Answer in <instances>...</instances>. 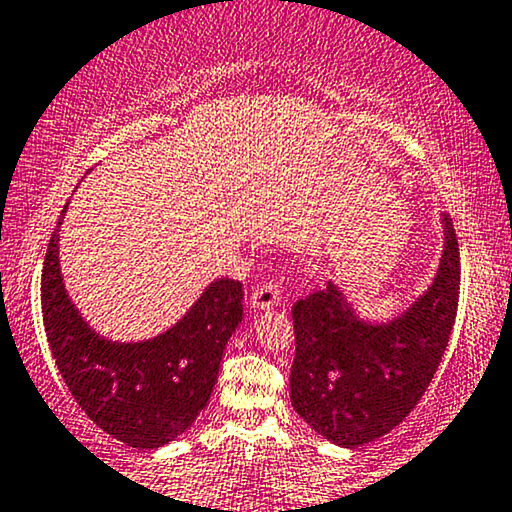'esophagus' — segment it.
Here are the masks:
<instances>
[{
    "label": "esophagus",
    "mask_w": 512,
    "mask_h": 512,
    "mask_svg": "<svg viewBox=\"0 0 512 512\" xmlns=\"http://www.w3.org/2000/svg\"><path fill=\"white\" fill-rule=\"evenodd\" d=\"M280 299H283V290H280L278 283L269 280V283L257 285L253 297H250V308H255V311H269V308L280 304Z\"/></svg>",
    "instance_id": "34e87169"
}]
</instances>
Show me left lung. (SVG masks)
Listing matches in <instances>:
<instances>
[{
  "mask_svg": "<svg viewBox=\"0 0 512 512\" xmlns=\"http://www.w3.org/2000/svg\"><path fill=\"white\" fill-rule=\"evenodd\" d=\"M459 301V246L443 213V253L431 285L392 320L359 318L341 287L292 308L290 399L308 427L357 448L390 434L417 406L448 348Z\"/></svg>",
  "mask_w": 512,
  "mask_h": 512,
  "instance_id": "obj_1",
  "label": "left lung"
}]
</instances>
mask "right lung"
Returning <instances> with one entry per match:
<instances>
[{
	"instance_id": "add662e5",
	"label": "right lung",
	"mask_w": 512,
	"mask_h": 512,
	"mask_svg": "<svg viewBox=\"0 0 512 512\" xmlns=\"http://www.w3.org/2000/svg\"><path fill=\"white\" fill-rule=\"evenodd\" d=\"M62 215L41 276L43 327L57 369L99 429L132 448H162L192 427L211 399L222 352L243 318V287L232 278L213 280L174 327L146 341H109L83 320L64 287Z\"/></svg>"
}]
</instances>
